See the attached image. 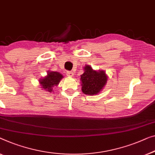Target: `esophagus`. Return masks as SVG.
Wrapping results in <instances>:
<instances>
[{
	"mask_svg": "<svg viewBox=\"0 0 155 155\" xmlns=\"http://www.w3.org/2000/svg\"><path fill=\"white\" fill-rule=\"evenodd\" d=\"M67 75L70 77H74V74L71 71H67Z\"/></svg>",
	"mask_w": 155,
	"mask_h": 155,
	"instance_id": "1",
	"label": "esophagus"
}]
</instances>
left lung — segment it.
Here are the masks:
<instances>
[{
    "mask_svg": "<svg viewBox=\"0 0 155 155\" xmlns=\"http://www.w3.org/2000/svg\"><path fill=\"white\" fill-rule=\"evenodd\" d=\"M81 75L82 92L87 95H96L107 84L108 76L104 70H94L90 65H85Z\"/></svg>",
    "mask_w": 155,
    "mask_h": 155,
    "instance_id": "obj_1",
    "label": "left lung"
}]
</instances>
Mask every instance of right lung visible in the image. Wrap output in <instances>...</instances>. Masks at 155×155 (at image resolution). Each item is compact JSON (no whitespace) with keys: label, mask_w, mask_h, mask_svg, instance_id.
Wrapping results in <instances>:
<instances>
[{"label":"right lung","mask_w":155,"mask_h":155,"mask_svg":"<svg viewBox=\"0 0 155 155\" xmlns=\"http://www.w3.org/2000/svg\"><path fill=\"white\" fill-rule=\"evenodd\" d=\"M63 78V74L58 71H48L47 76L39 80V84H40L41 88H42L43 91L47 92H54V87L60 84V81Z\"/></svg>","instance_id":"right-lung-1"}]
</instances>
